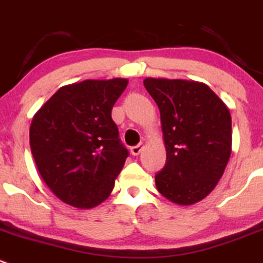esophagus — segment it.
Returning a JSON list of instances; mask_svg holds the SVG:
<instances>
[{
    "label": "esophagus",
    "instance_id": "esophagus-1",
    "mask_svg": "<svg viewBox=\"0 0 263 263\" xmlns=\"http://www.w3.org/2000/svg\"><path fill=\"white\" fill-rule=\"evenodd\" d=\"M143 148H144V144L143 143H139V144H137V146L132 147V148H130V152H132V154H133L134 156H138V155L141 154L142 149H143Z\"/></svg>",
    "mask_w": 263,
    "mask_h": 263
}]
</instances>
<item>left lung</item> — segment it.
<instances>
[{
  "label": "left lung",
  "mask_w": 263,
  "mask_h": 263,
  "mask_svg": "<svg viewBox=\"0 0 263 263\" xmlns=\"http://www.w3.org/2000/svg\"><path fill=\"white\" fill-rule=\"evenodd\" d=\"M143 84L160 109L166 149L157 191L174 204H195L213 191L230 160L229 108L204 82L147 77Z\"/></svg>",
  "instance_id": "obj_1"
}]
</instances>
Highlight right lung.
Instances as JSON below:
<instances>
[{"instance_id":"right-lung-1","label":"right lung","mask_w":263,"mask_h":263,"mask_svg":"<svg viewBox=\"0 0 263 263\" xmlns=\"http://www.w3.org/2000/svg\"><path fill=\"white\" fill-rule=\"evenodd\" d=\"M126 79L84 80L62 86L36 112L29 144L52 194L74 208L90 209L111 194L126 160L111 116Z\"/></svg>"}]
</instances>
